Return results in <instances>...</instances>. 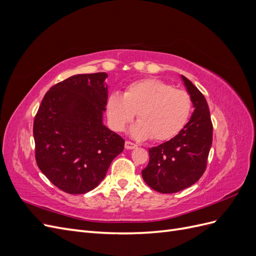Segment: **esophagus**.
Masks as SVG:
<instances>
[{
	"instance_id": "34e87169",
	"label": "esophagus",
	"mask_w": 256,
	"mask_h": 256,
	"mask_svg": "<svg viewBox=\"0 0 256 256\" xmlns=\"http://www.w3.org/2000/svg\"><path fill=\"white\" fill-rule=\"evenodd\" d=\"M136 143H132V142H130V141H126L125 142V148H127V150H134V148H136Z\"/></svg>"
}]
</instances>
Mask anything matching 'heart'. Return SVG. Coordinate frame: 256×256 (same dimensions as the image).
<instances>
[{
  "mask_svg": "<svg viewBox=\"0 0 256 256\" xmlns=\"http://www.w3.org/2000/svg\"><path fill=\"white\" fill-rule=\"evenodd\" d=\"M191 112L189 92L156 78L131 83L124 95L113 92L106 102L108 118L115 131L124 130L138 113L140 122L130 130L138 140H171L187 125Z\"/></svg>",
  "mask_w": 256,
  "mask_h": 256,
  "instance_id": "1",
  "label": "heart"
}]
</instances>
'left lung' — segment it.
Listing matches in <instances>:
<instances>
[{
    "label": "left lung",
    "mask_w": 256,
    "mask_h": 256,
    "mask_svg": "<svg viewBox=\"0 0 256 256\" xmlns=\"http://www.w3.org/2000/svg\"><path fill=\"white\" fill-rule=\"evenodd\" d=\"M194 111L186 127L171 140L148 150L144 182L161 193H175L196 184L204 174L212 143V122L204 95L182 76Z\"/></svg>",
    "instance_id": "1"
}]
</instances>
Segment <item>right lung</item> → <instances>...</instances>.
<instances>
[{
	"mask_svg": "<svg viewBox=\"0 0 256 256\" xmlns=\"http://www.w3.org/2000/svg\"><path fill=\"white\" fill-rule=\"evenodd\" d=\"M106 72L76 74L46 92L33 125L35 159L48 180L69 194L102 182L125 140L102 124Z\"/></svg>",
	"mask_w": 256,
	"mask_h": 256,
	"instance_id": "right-lung-1",
	"label": "right lung"
}]
</instances>
